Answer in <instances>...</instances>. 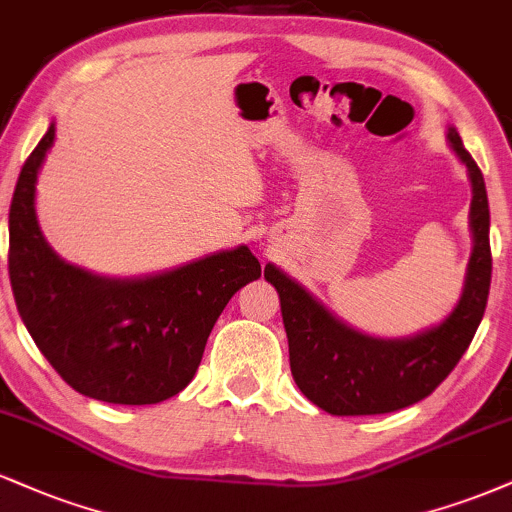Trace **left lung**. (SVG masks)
Here are the masks:
<instances>
[{"label": "left lung", "mask_w": 512, "mask_h": 512, "mask_svg": "<svg viewBox=\"0 0 512 512\" xmlns=\"http://www.w3.org/2000/svg\"><path fill=\"white\" fill-rule=\"evenodd\" d=\"M446 138L472 184V254L460 299L443 321L402 338H378L335 316L275 263L263 270L280 297L294 383L328 414H383L424 400L455 369L482 323L491 287L489 198L482 170L453 124Z\"/></svg>", "instance_id": "1"}]
</instances>
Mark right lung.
Instances as JSON below:
<instances>
[{
  "instance_id": "right-lung-1",
  "label": "right lung",
  "mask_w": 512,
  "mask_h": 512,
  "mask_svg": "<svg viewBox=\"0 0 512 512\" xmlns=\"http://www.w3.org/2000/svg\"><path fill=\"white\" fill-rule=\"evenodd\" d=\"M54 136L52 122L18 174L9 210V278L23 326L76 393L112 405L172 398L196 376L232 294L261 278V263L246 244L136 278L64 261L35 210Z\"/></svg>"
}]
</instances>
